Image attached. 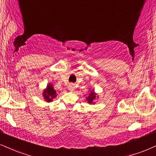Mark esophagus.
<instances>
[{
    "label": "esophagus",
    "instance_id": "34e87169",
    "mask_svg": "<svg viewBox=\"0 0 156 156\" xmlns=\"http://www.w3.org/2000/svg\"><path fill=\"white\" fill-rule=\"evenodd\" d=\"M68 89L70 90V91H74L75 89L74 84H69V85L68 86Z\"/></svg>",
    "mask_w": 156,
    "mask_h": 156
}]
</instances>
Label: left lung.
<instances>
[{
  "label": "left lung",
  "mask_w": 156,
  "mask_h": 156,
  "mask_svg": "<svg viewBox=\"0 0 156 156\" xmlns=\"http://www.w3.org/2000/svg\"><path fill=\"white\" fill-rule=\"evenodd\" d=\"M97 97V94H96L93 90H92V92H90V93L89 94V95L87 97V103H90V104H92L93 103V101Z\"/></svg>",
  "instance_id": "obj_1"
}]
</instances>
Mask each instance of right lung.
<instances>
[{"label": "right lung", "mask_w": 156, "mask_h": 156, "mask_svg": "<svg viewBox=\"0 0 156 156\" xmlns=\"http://www.w3.org/2000/svg\"><path fill=\"white\" fill-rule=\"evenodd\" d=\"M43 96L44 98L47 102H51L53 101V98H55L57 96L56 91L54 90V88L53 87V84H48L47 87L45 90H44L43 93Z\"/></svg>", "instance_id": "obj_1"}]
</instances>
